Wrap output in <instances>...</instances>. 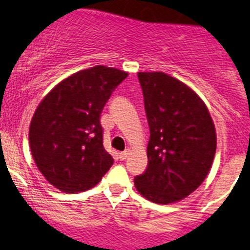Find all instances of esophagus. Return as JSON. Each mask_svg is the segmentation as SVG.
I'll return each mask as SVG.
<instances>
[{
	"label": "esophagus",
	"mask_w": 250,
	"mask_h": 250,
	"mask_svg": "<svg viewBox=\"0 0 250 250\" xmlns=\"http://www.w3.org/2000/svg\"><path fill=\"white\" fill-rule=\"evenodd\" d=\"M128 154H129V150H125V151H122V153H120V159L121 160H125V159H127V157H128Z\"/></svg>",
	"instance_id": "1"
}]
</instances>
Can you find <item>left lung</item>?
I'll list each match as a JSON object with an SVG mask.
<instances>
[{"instance_id": "1", "label": "left lung", "mask_w": 250, "mask_h": 250, "mask_svg": "<svg viewBox=\"0 0 250 250\" xmlns=\"http://www.w3.org/2000/svg\"><path fill=\"white\" fill-rule=\"evenodd\" d=\"M150 138L148 167L134 178L137 191L154 204L188 197L206 179L217 138L206 104L188 85L162 71L138 72Z\"/></svg>"}]
</instances>
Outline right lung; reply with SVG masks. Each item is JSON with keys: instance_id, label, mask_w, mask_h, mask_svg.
Returning <instances> with one entry per match:
<instances>
[{"instance_id": "1", "label": "right lung", "mask_w": 250, "mask_h": 250, "mask_svg": "<svg viewBox=\"0 0 250 250\" xmlns=\"http://www.w3.org/2000/svg\"><path fill=\"white\" fill-rule=\"evenodd\" d=\"M128 74L96 65L72 74L42 100L29 125L39 171L62 192L88 190L113 164L104 150L100 116Z\"/></svg>"}]
</instances>
